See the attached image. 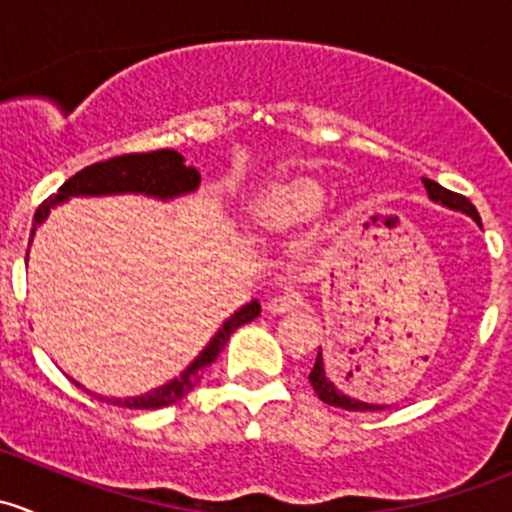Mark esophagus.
Returning a JSON list of instances; mask_svg holds the SVG:
<instances>
[{
  "mask_svg": "<svg viewBox=\"0 0 512 512\" xmlns=\"http://www.w3.org/2000/svg\"><path fill=\"white\" fill-rule=\"evenodd\" d=\"M302 304H304V294L297 292V289H287V292H280L275 294V297H270V302H267V312L285 314V312H292V309L302 307Z\"/></svg>",
  "mask_w": 512,
  "mask_h": 512,
  "instance_id": "obj_1",
  "label": "esophagus"
}]
</instances>
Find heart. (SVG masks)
Segmentation results:
<instances>
[{"mask_svg":"<svg viewBox=\"0 0 512 512\" xmlns=\"http://www.w3.org/2000/svg\"><path fill=\"white\" fill-rule=\"evenodd\" d=\"M327 205V190L314 178H289L270 185L252 205V218L267 230H285L317 218Z\"/></svg>","mask_w":512,"mask_h":512,"instance_id":"heart-1","label":"heart"}]
</instances>
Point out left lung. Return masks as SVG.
Here are the masks:
<instances>
[{"label":"left lung","instance_id":"8db88e82","mask_svg":"<svg viewBox=\"0 0 512 512\" xmlns=\"http://www.w3.org/2000/svg\"><path fill=\"white\" fill-rule=\"evenodd\" d=\"M423 185H426V193H428V198L433 200V203H441V205H446V208H451V210H461V213L471 215V218L480 225V215H478L476 205H473L471 200L463 198V195H458V193H453V190H446L443 185H438L436 180L423 178ZM309 384L314 386V391H317V396L324 401V404L337 406V409H347V411H381V409H386V406L366 404V401H359V399H354V396L344 394V391L337 386V381H332L327 376V369H324V359H322V349H319L317 361H314V369L309 371Z\"/></svg>","mask_w":512,"mask_h":512}]
</instances>
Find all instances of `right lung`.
Here are the masks:
<instances>
[{
	"mask_svg": "<svg viewBox=\"0 0 512 512\" xmlns=\"http://www.w3.org/2000/svg\"><path fill=\"white\" fill-rule=\"evenodd\" d=\"M200 185V173L190 165H185V158L180 156L178 151H170V148H163V151L153 153H128V156L108 158L101 160V163L89 165V168L79 170L76 175H71L64 185L59 188V193L46 198L44 203L39 205L34 215V230L46 220V215L51 213V208L69 198H79V195H121V193H141L151 195V198L158 200H170L178 198V195L193 193ZM32 242V240H29ZM260 314V302L252 299L245 307L237 309L230 319L218 329L213 339L208 342V347L203 349L193 359V364L183 371L180 376L170 379L168 384L158 386V389L148 391L143 396H128V399H103L111 401V404L123 406V409H163V406L175 404L183 396H188L190 391L195 389V384L200 381V376L205 374L210 364L218 359V354L223 352L230 334L235 332L242 324L252 322V319Z\"/></svg>",
	"mask_w": 512,
	"mask_h": 512,
	"instance_id": "obj_1",
	"label": "right lung"
}]
</instances>
